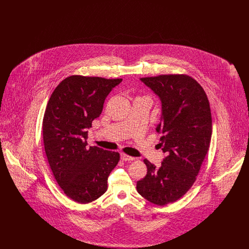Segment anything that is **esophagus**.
Instances as JSON below:
<instances>
[{
    "mask_svg": "<svg viewBox=\"0 0 249 249\" xmlns=\"http://www.w3.org/2000/svg\"><path fill=\"white\" fill-rule=\"evenodd\" d=\"M120 158H121V160H124V161H131V160H134L133 157H130L129 155L124 154V153H121V154H120Z\"/></svg>",
    "mask_w": 249,
    "mask_h": 249,
    "instance_id": "34e87169",
    "label": "esophagus"
}]
</instances>
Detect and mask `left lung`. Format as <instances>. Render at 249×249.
I'll return each instance as SVG.
<instances>
[{"label": "left lung", "mask_w": 249, "mask_h": 249, "mask_svg": "<svg viewBox=\"0 0 249 249\" xmlns=\"http://www.w3.org/2000/svg\"><path fill=\"white\" fill-rule=\"evenodd\" d=\"M161 101L159 146L165 154L161 166L143 160L146 176L136 185L138 193L157 205L184 196L200 172L212 136L208 98L201 85L187 74L142 77Z\"/></svg>", "instance_id": "8db88e82"}]
</instances>
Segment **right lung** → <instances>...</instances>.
Instances as JSON below:
<instances>
[{
	"mask_svg": "<svg viewBox=\"0 0 249 249\" xmlns=\"http://www.w3.org/2000/svg\"><path fill=\"white\" fill-rule=\"evenodd\" d=\"M122 81L71 75L49 98L43 119V140L52 174L72 201L89 203L107 190V178L119 153L88 147V129L99 118L110 91Z\"/></svg>",
	"mask_w": 249,
	"mask_h": 249,
	"instance_id": "add662e5",
	"label": "right lung"
}]
</instances>
